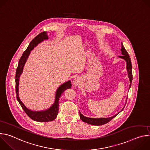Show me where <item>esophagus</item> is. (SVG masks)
Returning a JSON list of instances; mask_svg holds the SVG:
<instances>
[{"label": "esophagus", "instance_id": "esophagus-1", "mask_svg": "<svg viewBox=\"0 0 150 150\" xmlns=\"http://www.w3.org/2000/svg\"><path fill=\"white\" fill-rule=\"evenodd\" d=\"M79 83V79L78 78H75L73 81V84L74 85H78Z\"/></svg>", "mask_w": 150, "mask_h": 150}]
</instances>
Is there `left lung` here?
Returning <instances> with one entry per match:
<instances>
[{"instance_id": "1", "label": "left lung", "mask_w": 150, "mask_h": 150, "mask_svg": "<svg viewBox=\"0 0 150 150\" xmlns=\"http://www.w3.org/2000/svg\"><path fill=\"white\" fill-rule=\"evenodd\" d=\"M121 51H122V56H120L119 57L120 58H122L123 59H125L126 62V69L127 71V73H128V76L129 78V80H130V85H129V88L131 86V83H132V63H131V59L129 57V54H128V53L127 52V51L126 50V49H125L122 42V49H121ZM124 109V108H123ZM122 109V110H123ZM79 115H80V118L85 123H89L90 125H97V126H100V125H104L107 123L109 122L112 119H113L115 116H116L117 115L111 117H109V118H98V119H95V118H90V117H87L83 116L80 112H79Z\"/></svg>"}]
</instances>
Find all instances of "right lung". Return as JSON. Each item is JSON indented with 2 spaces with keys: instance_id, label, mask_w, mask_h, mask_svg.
Returning <instances> with one entry per match:
<instances>
[{
  "instance_id": "obj_1",
  "label": "right lung",
  "mask_w": 150,
  "mask_h": 150,
  "mask_svg": "<svg viewBox=\"0 0 150 150\" xmlns=\"http://www.w3.org/2000/svg\"><path fill=\"white\" fill-rule=\"evenodd\" d=\"M48 39V35H47L46 32H42L38 34L31 42L26 49V50L23 53L22 56L21 57L19 62L16 71L15 75V91L16 94V98L18 101L19 103L20 104L21 106L26 113V114L33 120L37 122H50L54 120L58 114L59 112V100L61 94L64 92V91L67 89L71 88L72 85L71 83V81H69L65 83L62 84V85L59 87L57 90L55 102L53 104L50 109L45 111H41V112H33L29 109H28L24 104L23 103L19 98L18 96V85H19V78L22 74L23 71V68L24 67L25 63L26 62L27 58L30 53L31 50H32L34 47H35L38 43L44 40Z\"/></svg>"
}]
</instances>
